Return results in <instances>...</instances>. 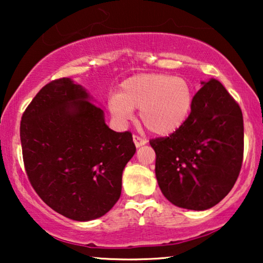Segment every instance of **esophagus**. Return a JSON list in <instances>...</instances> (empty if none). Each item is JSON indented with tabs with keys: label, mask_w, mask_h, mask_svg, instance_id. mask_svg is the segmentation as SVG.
<instances>
[{
	"label": "esophagus",
	"mask_w": 263,
	"mask_h": 263,
	"mask_svg": "<svg viewBox=\"0 0 263 263\" xmlns=\"http://www.w3.org/2000/svg\"><path fill=\"white\" fill-rule=\"evenodd\" d=\"M133 141H134L136 147H141L143 145H146L147 140L140 138V136H138V135H133Z\"/></svg>",
	"instance_id": "esophagus-1"
}]
</instances>
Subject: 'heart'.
<instances>
[{
    "mask_svg": "<svg viewBox=\"0 0 263 263\" xmlns=\"http://www.w3.org/2000/svg\"><path fill=\"white\" fill-rule=\"evenodd\" d=\"M193 92L183 78L166 74H140L122 82L117 95L110 96L107 106L120 123L140 109V120L152 133L166 135L181 127L192 109Z\"/></svg>",
    "mask_w": 263,
    "mask_h": 263,
    "instance_id": "1",
    "label": "heart"
}]
</instances>
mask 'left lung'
<instances>
[{"label": "left lung", "mask_w": 263, "mask_h": 263, "mask_svg": "<svg viewBox=\"0 0 263 263\" xmlns=\"http://www.w3.org/2000/svg\"><path fill=\"white\" fill-rule=\"evenodd\" d=\"M188 118L167 138L151 140L156 177L175 206L204 211L220 202L243 161L242 110L215 79L201 82Z\"/></svg>", "instance_id": "1"}]
</instances>
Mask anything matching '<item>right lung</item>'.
I'll return each mask as SVG.
<instances>
[{"label":"right lung","instance_id":"right-lung-1","mask_svg":"<svg viewBox=\"0 0 263 263\" xmlns=\"http://www.w3.org/2000/svg\"><path fill=\"white\" fill-rule=\"evenodd\" d=\"M69 78L37 93L20 123L24 164L39 197L77 221L106 214L121 196L122 174L135 154L129 132L107 127L104 111Z\"/></svg>","mask_w":263,"mask_h":263}]
</instances>
